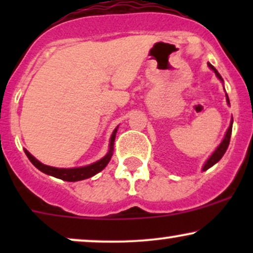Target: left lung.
Wrapping results in <instances>:
<instances>
[{
    "label": "left lung",
    "instance_id": "1",
    "mask_svg": "<svg viewBox=\"0 0 253 253\" xmlns=\"http://www.w3.org/2000/svg\"><path fill=\"white\" fill-rule=\"evenodd\" d=\"M208 66H210V68L211 69V70H213L214 72H215L216 77L219 78L220 81H223V80H222V77L220 76V74H219V72H217L216 69L214 68V66L211 65V63H208ZM226 100H227V103L229 104V98H228V96H227V94H226ZM232 125H233V118H232V120H231V124H229V127H228L227 132H226V135H225V138H223V140L221 141V144H220L219 146H217V149H216L215 151H214V152H213V155H211V156L210 157V158H208V161L206 162V164H205V165H203V168H202V170H203V171L208 170V169H210V168L213 167L214 164H216L217 162H219L220 159L222 158V156L225 155L226 150H227V147H228V145H229V140H231V134H232Z\"/></svg>",
    "mask_w": 253,
    "mask_h": 253
}]
</instances>
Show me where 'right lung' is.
<instances>
[{
  "instance_id": "add662e5",
  "label": "right lung",
  "mask_w": 253,
  "mask_h": 253,
  "mask_svg": "<svg viewBox=\"0 0 253 253\" xmlns=\"http://www.w3.org/2000/svg\"><path fill=\"white\" fill-rule=\"evenodd\" d=\"M118 132V127L114 129L112 136H110V144H109V151L103 158H101L100 161L95 162V163L86 165V167H82V168H72V169H59V168H53V167H48V165H45L42 163H40L38 159L34 158L33 156L28 152L27 150H25L26 156L28 157V159L31 161V163L39 169L42 172L46 173V175H50L56 177V178L63 179V181H68V182H77V181H82V179L89 178V177H92L96 173L102 171L104 168L107 167V164L109 163L110 158L113 156V150H114V140H115V135H117Z\"/></svg>"
}]
</instances>
